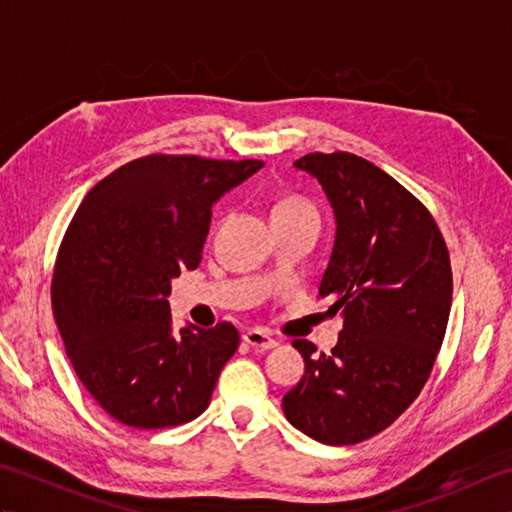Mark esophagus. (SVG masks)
Masks as SVG:
<instances>
[{"instance_id": "34e87169", "label": "esophagus", "mask_w": 512, "mask_h": 512, "mask_svg": "<svg viewBox=\"0 0 512 512\" xmlns=\"http://www.w3.org/2000/svg\"><path fill=\"white\" fill-rule=\"evenodd\" d=\"M242 339L250 347H257V350H262V352L273 350V347H277V341L268 332H264V330H248V332H244Z\"/></svg>"}]
</instances>
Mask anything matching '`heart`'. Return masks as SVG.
<instances>
[{"label":"heart","mask_w":512,"mask_h":512,"mask_svg":"<svg viewBox=\"0 0 512 512\" xmlns=\"http://www.w3.org/2000/svg\"><path fill=\"white\" fill-rule=\"evenodd\" d=\"M297 213H314L312 204L306 202L299 195H286V198H281L275 209H273V217L277 215H297Z\"/></svg>","instance_id":"obj_1"}]
</instances>
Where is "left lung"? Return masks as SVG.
Wrapping results in <instances>:
<instances>
[{
    "instance_id": "obj_1",
    "label": "left lung",
    "mask_w": 512,
    "mask_h": 512,
    "mask_svg": "<svg viewBox=\"0 0 512 512\" xmlns=\"http://www.w3.org/2000/svg\"><path fill=\"white\" fill-rule=\"evenodd\" d=\"M295 167L321 182L334 209L319 297L343 330L330 354L292 341L306 374L284 413L312 440L345 447L387 429L427 383L449 323L451 259L427 206L369 160L314 151Z\"/></svg>"
}]
</instances>
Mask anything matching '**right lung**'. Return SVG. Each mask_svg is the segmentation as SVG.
Returning a JSON list of instances; mask_svg holds the SVG:
<instances>
[{"instance_id": "add662e5", "label": "right lung", "mask_w": 512, "mask_h": 512, "mask_svg": "<svg viewBox=\"0 0 512 512\" xmlns=\"http://www.w3.org/2000/svg\"><path fill=\"white\" fill-rule=\"evenodd\" d=\"M262 160L151 154L85 195L59 246L52 314L90 396L118 422L165 429L209 407L239 345L233 323L171 332V279L200 266L211 206Z\"/></svg>"}]
</instances>
